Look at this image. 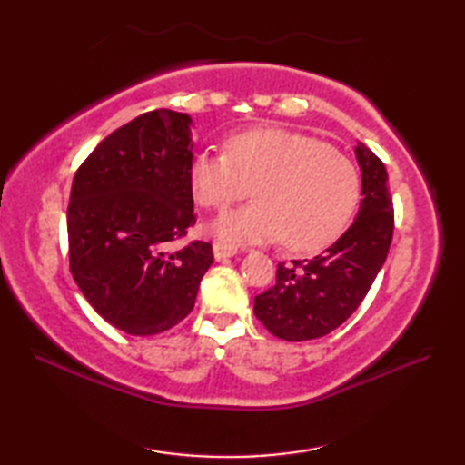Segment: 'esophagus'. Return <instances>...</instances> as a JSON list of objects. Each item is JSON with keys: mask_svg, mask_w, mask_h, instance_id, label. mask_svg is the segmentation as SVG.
Masks as SVG:
<instances>
[{"mask_svg": "<svg viewBox=\"0 0 465 465\" xmlns=\"http://www.w3.org/2000/svg\"><path fill=\"white\" fill-rule=\"evenodd\" d=\"M235 253H238V248H235V245L225 243V242H213V255H215L217 262L233 258Z\"/></svg>", "mask_w": 465, "mask_h": 465, "instance_id": "1", "label": "esophagus"}]
</instances>
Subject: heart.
<instances>
[{
  "instance_id": "heart-1",
  "label": "heart",
  "mask_w": 465,
  "mask_h": 465,
  "mask_svg": "<svg viewBox=\"0 0 465 465\" xmlns=\"http://www.w3.org/2000/svg\"><path fill=\"white\" fill-rule=\"evenodd\" d=\"M195 200L223 210L252 193L255 202L225 212L213 232L230 243L280 240L292 252H320L348 227L361 180L348 155L283 127H255L225 142V153H197L190 165Z\"/></svg>"
}]
</instances>
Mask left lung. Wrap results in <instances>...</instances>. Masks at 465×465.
<instances>
[{"instance_id": "1", "label": "left lung", "mask_w": 465, "mask_h": 465, "mask_svg": "<svg viewBox=\"0 0 465 465\" xmlns=\"http://www.w3.org/2000/svg\"><path fill=\"white\" fill-rule=\"evenodd\" d=\"M355 157L363 197L348 232L310 262L280 263L273 288L255 295V318L275 338L305 341L340 328L360 308L388 258L393 235L388 172L363 143L355 147Z\"/></svg>"}]
</instances>
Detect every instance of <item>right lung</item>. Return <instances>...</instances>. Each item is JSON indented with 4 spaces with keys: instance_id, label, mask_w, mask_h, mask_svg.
I'll return each mask as SVG.
<instances>
[{
    "instance_id": "add662e5",
    "label": "right lung",
    "mask_w": 465,
    "mask_h": 465,
    "mask_svg": "<svg viewBox=\"0 0 465 465\" xmlns=\"http://www.w3.org/2000/svg\"><path fill=\"white\" fill-rule=\"evenodd\" d=\"M192 117L142 114L75 172L67 207L69 270L102 318L130 335L172 330L193 310L212 243L177 245L195 223Z\"/></svg>"
}]
</instances>
